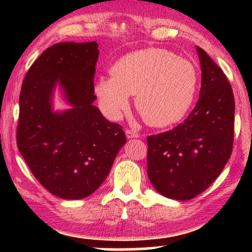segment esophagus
<instances>
[{"instance_id": "1", "label": "esophagus", "mask_w": 252, "mask_h": 252, "mask_svg": "<svg viewBox=\"0 0 252 252\" xmlns=\"http://www.w3.org/2000/svg\"><path fill=\"white\" fill-rule=\"evenodd\" d=\"M126 136H127V139H133V137H139L140 134L134 132V130H132V129H126Z\"/></svg>"}]
</instances>
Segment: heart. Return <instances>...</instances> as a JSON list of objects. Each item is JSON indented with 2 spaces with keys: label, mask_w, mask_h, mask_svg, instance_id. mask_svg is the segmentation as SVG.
Masks as SVG:
<instances>
[{
  "label": "heart",
  "mask_w": 252,
  "mask_h": 252,
  "mask_svg": "<svg viewBox=\"0 0 252 252\" xmlns=\"http://www.w3.org/2000/svg\"><path fill=\"white\" fill-rule=\"evenodd\" d=\"M99 77L94 92L109 118L118 119L129 108L132 94L148 125L165 127L178 123L190 108L197 87V71L186 58L163 48L126 54Z\"/></svg>",
  "instance_id": "heart-1"
}]
</instances>
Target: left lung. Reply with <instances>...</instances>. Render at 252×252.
<instances>
[{"label": "left lung", "mask_w": 252, "mask_h": 252, "mask_svg": "<svg viewBox=\"0 0 252 252\" xmlns=\"http://www.w3.org/2000/svg\"><path fill=\"white\" fill-rule=\"evenodd\" d=\"M202 70L199 98L184 123L148 136V177L165 197L187 201L208 189L233 150L235 101L221 68L196 47Z\"/></svg>", "instance_id": "left-lung-1"}]
</instances>
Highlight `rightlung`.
I'll list each match as a JSON object with an SVG mask.
<instances>
[{
  "instance_id": "right-lung-1",
  "label": "right lung",
  "mask_w": 252,
  "mask_h": 252,
  "mask_svg": "<svg viewBox=\"0 0 252 252\" xmlns=\"http://www.w3.org/2000/svg\"><path fill=\"white\" fill-rule=\"evenodd\" d=\"M98 44L61 42L47 48L24 78L17 146L36 180L64 199L92 195L108 177L126 135L93 105ZM56 83L72 106L53 113Z\"/></svg>"
}]
</instances>
